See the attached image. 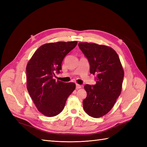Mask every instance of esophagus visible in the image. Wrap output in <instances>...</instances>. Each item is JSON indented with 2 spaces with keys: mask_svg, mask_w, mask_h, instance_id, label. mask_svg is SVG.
<instances>
[{
  "mask_svg": "<svg viewBox=\"0 0 147 147\" xmlns=\"http://www.w3.org/2000/svg\"><path fill=\"white\" fill-rule=\"evenodd\" d=\"M82 85H78V84H76V89H80V88H82Z\"/></svg>",
  "mask_w": 147,
  "mask_h": 147,
  "instance_id": "34e87169",
  "label": "esophagus"
}]
</instances>
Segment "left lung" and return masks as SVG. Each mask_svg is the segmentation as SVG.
<instances>
[{
  "mask_svg": "<svg viewBox=\"0 0 147 147\" xmlns=\"http://www.w3.org/2000/svg\"><path fill=\"white\" fill-rule=\"evenodd\" d=\"M79 48L88 59L90 73L96 74V84L85 85L83 100L86 113L94 118L107 114L120 95L124 70L117 54L109 47L92 43H79Z\"/></svg>",
  "mask_w": 147,
  "mask_h": 147,
  "instance_id": "left-lung-1",
  "label": "left lung"
}]
</instances>
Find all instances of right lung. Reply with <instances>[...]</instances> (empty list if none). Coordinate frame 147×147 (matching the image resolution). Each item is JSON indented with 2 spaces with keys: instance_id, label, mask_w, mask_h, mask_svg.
<instances>
[{
  "instance_id": "1",
  "label": "right lung",
  "mask_w": 147,
  "mask_h": 147,
  "mask_svg": "<svg viewBox=\"0 0 147 147\" xmlns=\"http://www.w3.org/2000/svg\"><path fill=\"white\" fill-rule=\"evenodd\" d=\"M77 41L49 43L40 46L26 65V87L37 109L47 117L63 110L67 98L76 88L74 83L56 81L64 57L76 46Z\"/></svg>"
}]
</instances>
